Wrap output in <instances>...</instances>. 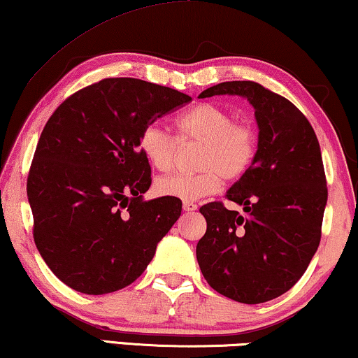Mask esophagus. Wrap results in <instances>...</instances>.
<instances>
[{"label":"esophagus","mask_w":358,"mask_h":358,"mask_svg":"<svg viewBox=\"0 0 358 358\" xmlns=\"http://www.w3.org/2000/svg\"><path fill=\"white\" fill-rule=\"evenodd\" d=\"M182 209L186 210V213H192V210L197 209V204H194V202H184Z\"/></svg>","instance_id":"34e87169"}]
</instances>
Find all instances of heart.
<instances>
[{"label":"heart","mask_w":358,"mask_h":358,"mask_svg":"<svg viewBox=\"0 0 358 358\" xmlns=\"http://www.w3.org/2000/svg\"><path fill=\"white\" fill-rule=\"evenodd\" d=\"M180 141L201 143L196 174H169L159 178L154 191L161 197L197 201L219 191L222 178L237 180L249 172L257 156V134L247 122L234 121L224 106L201 103L176 121ZM139 151L157 171H167L174 162L178 139L161 124H148L139 134Z\"/></svg>","instance_id":"1"}]
</instances>
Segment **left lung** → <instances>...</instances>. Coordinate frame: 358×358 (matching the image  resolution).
Segmentation results:
<instances>
[{
    "instance_id": "left-lung-1",
    "label": "left lung",
    "mask_w": 358,
    "mask_h": 358,
    "mask_svg": "<svg viewBox=\"0 0 358 358\" xmlns=\"http://www.w3.org/2000/svg\"><path fill=\"white\" fill-rule=\"evenodd\" d=\"M237 94L255 109L257 156L222 202L201 207L207 231L196 255L207 284L236 302L262 303L292 289L320 244L327 179L307 117L284 96L254 81H227L199 98Z\"/></svg>"
}]
</instances>
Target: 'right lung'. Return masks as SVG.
Instances as JSON below:
<instances>
[{"mask_svg": "<svg viewBox=\"0 0 358 358\" xmlns=\"http://www.w3.org/2000/svg\"><path fill=\"white\" fill-rule=\"evenodd\" d=\"M191 96L134 78H108L57 106L28 176L33 237L52 273L78 292L124 289L179 219L174 197L144 201L151 166L139 134Z\"/></svg>", "mask_w": 358, "mask_h": 358, "instance_id": "right-lung-1", "label": "right lung"}]
</instances>
